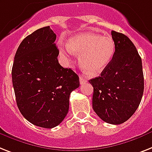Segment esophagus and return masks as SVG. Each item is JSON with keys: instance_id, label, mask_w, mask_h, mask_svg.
Listing matches in <instances>:
<instances>
[{"instance_id": "34e87169", "label": "esophagus", "mask_w": 152, "mask_h": 152, "mask_svg": "<svg viewBox=\"0 0 152 152\" xmlns=\"http://www.w3.org/2000/svg\"><path fill=\"white\" fill-rule=\"evenodd\" d=\"M80 83L81 85L84 84V83H87V80H86V79L82 76V75H80Z\"/></svg>"}]
</instances>
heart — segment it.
<instances>
[{"label":"heart","mask_w":152,"mask_h":152,"mask_svg":"<svg viewBox=\"0 0 152 152\" xmlns=\"http://www.w3.org/2000/svg\"><path fill=\"white\" fill-rule=\"evenodd\" d=\"M67 48L79 55V64L83 71L90 76L102 73L112 61L115 52V43L110 36H100L87 32L78 33L69 39ZM60 54L67 57V52L60 48Z\"/></svg>","instance_id":"1"}]
</instances>
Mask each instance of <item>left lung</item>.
Wrapping results in <instances>:
<instances>
[{"instance_id": "1", "label": "left lung", "mask_w": 152, "mask_h": 152, "mask_svg": "<svg viewBox=\"0 0 152 152\" xmlns=\"http://www.w3.org/2000/svg\"><path fill=\"white\" fill-rule=\"evenodd\" d=\"M115 52L101 76L89 82L94 87V111L103 121L118 125L134 115L144 93L141 58L126 35L112 31Z\"/></svg>"}]
</instances>
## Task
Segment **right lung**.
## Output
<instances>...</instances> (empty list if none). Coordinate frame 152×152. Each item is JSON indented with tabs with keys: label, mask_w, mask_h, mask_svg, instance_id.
<instances>
[{
	"label": "right lung",
	"mask_w": 152,
	"mask_h": 152,
	"mask_svg": "<svg viewBox=\"0 0 152 152\" xmlns=\"http://www.w3.org/2000/svg\"><path fill=\"white\" fill-rule=\"evenodd\" d=\"M55 40L50 26L27 36L17 49L12 70L20 112L32 124L48 129L63 121L70 94L80 87L77 74L58 63Z\"/></svg>",
	"instance_id": "obj_1"
}]
</instances>
